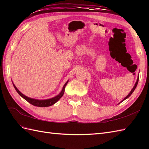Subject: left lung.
Masks as SVG:
<instances>
[{"mask_svg":"<svg viewBox=\"0 0 149 149\" xmlns=\"http://www.w3.org/2000/svg\"><path fill=\"white\" fill-rule=\"evenodd\" d=\"M138 80H139V77H138V79H137V81H136V84H135V85H134V87H133V88H132V90L130 91V93H129V95H128L127 96V97H126L125 98V99H123L122 101V102H123V100H125L126 99H127V98H129V97H130L131 95V94L132 93H133V91H134V90H135V88H136V86H137V84H138Z\"/></svg>","mask_w":149,"mask_h":149,"instance_id":"8db88e82","label":"left lung"}]
</instances>
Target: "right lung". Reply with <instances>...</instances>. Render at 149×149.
<instances>
[{"instance_id":"1","label":"right lung","mask_w":149,"mask_h":149,"mask_svg":"<svg viewBox=\"0 0 149 149\" xmlns=\"http://www.w3.org/2000/svg\"><path fill=\"white\" fill-rule=\"evenodd\" d=\"M67 83H68V81L66 82L64 86H63L61 92L58 95H57L56 97H54V98H52V99H47V100H37V99H31V98H29V97H27L26 95H24V94H22L20 91L17 89V87H16L14 84H13V86L15 88L16 91L18 92V93L22 97H23L25 100H26L28 102H29L30 104H32V105L38 106V107H48V106H50L53 105V104H54L56 102H58V101L60 99H61L62 96L63 95V94H64L65 88L66 85L67 84Z\"/></svg>"}]
</instances>
